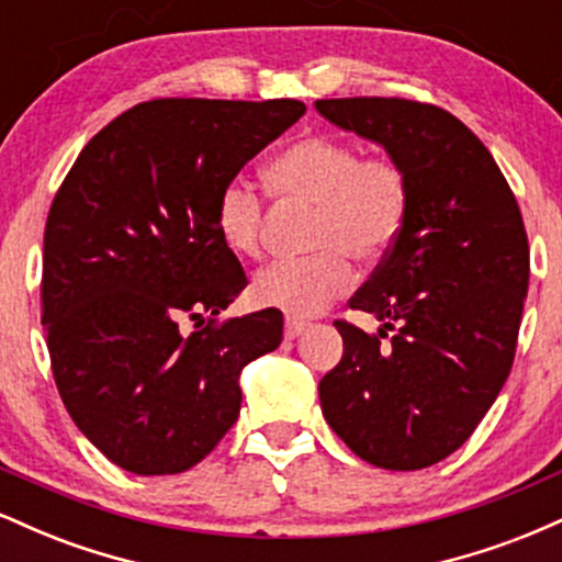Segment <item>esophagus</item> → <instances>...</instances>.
I'll use <instances>...</instances> for the list:
<instances>
[{
	"label": "esophagus",
	"instance_id": "1",
	"mask_svg": "<svg viewBox=\"0 0 562 562\" xmlns=\"http://www.w3.org/2000/svg\"><path fill=\"white\" fill-rule=\"evenodd\" d=\"M308 327V322H303V319H288L285 322V338L288 340H293V338H299V335L306 330Z\"/></svg>",
	"mask_w": 562,
	"mask_h": 562
}]
</instances>
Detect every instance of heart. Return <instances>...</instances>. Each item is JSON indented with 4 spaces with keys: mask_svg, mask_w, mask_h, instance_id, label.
I'll list each match as a JSON object with an SVG mask.
<instances>
[{
    "mask_svg": "<svg viewBox=\"0 0 562 562\" xmlns=\"http://www.w3.org/2000/svg\"><path fill=\"white\" fill-rule=\"evenodd\" d=\"M267 184L290 209H312L308 259L277 261L256 274L250 293L259 306L288 317H314L351 285V256L378 263L402 237L409 214V173L389 153L362 156L357 142L335 134H306L290 142L267 166ZM216 229L232 254L263 248L267 205L248 179L235 177L216 198Z\"/></svg>",
    "mask_w": 562,
    "mask_h": 562,
    "instance_id": "heart-1",
    "label": "heart"
}]
</instances>
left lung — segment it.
Segmentation results:
<instances>
[{"label":"left lung","instance_id":"left-lung-1","mask_svg":"<svg viewBox=\"0 0 562 562\" xmlns=\"http://www.w3.org/2000/svg\"><path fill=\"white\" fill-rule=\"evenodd\" d=\"M317 111L409 173L402 237L348 301L383 327L367 335L335 319L344 359L319 380L322 415L370 465H436L473 436L513 370L528 290L518 200L486 145L443 108L338 97Z\"/></svg>","mask_w":562,"mask_h":562}]
</instances>
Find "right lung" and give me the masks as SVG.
I'll return each instance as SVG.
<instances>
[{"label": "right lung", "instance_id": "1", "mask_svg": "<svg viewBox=\"0 0 562 562\" xmlns=\"http://www.w3.org/2000/svg\"><path fill=\"white\" fill-rule=\"evenodd\" d=\"M299 100L160 97L97 132L44 227L42 322L68 415L137 475L184 473L240 415L237 375L282 340L277 308L222 319L248 285L216 198L293 126ZM184 318L198 321L190 336Z\"/></svg>", "mask_w": 562, "mask_h": 562}]
</instances>
